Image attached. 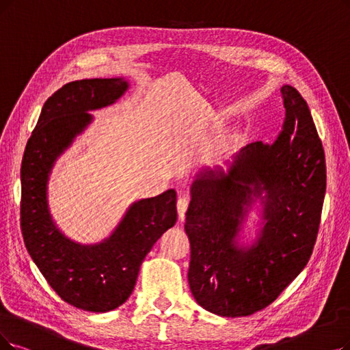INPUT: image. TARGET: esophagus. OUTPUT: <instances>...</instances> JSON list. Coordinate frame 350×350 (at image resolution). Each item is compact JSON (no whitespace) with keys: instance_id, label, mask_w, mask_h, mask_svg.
<instances>
[{"instance_id":"obj_1","label":"esophagus","mask_w":350,"mask_h":350,"mask_svg":"<svg viewBox=\"0 0 350 350\" xmlns=\"http://www.w3.org/2000/svg\"><path fill=\"white\" fill-rule=\"evenodd\" d=\"M176 208H178L179 221H184L185 213H187V208H188V198L180 197V198L178 200V202H176Z\"/></svg>"}]
</instances>
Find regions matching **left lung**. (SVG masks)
Here are the masks:
<instances>
[{
  "instance_id": "8db88e82",
  "label": "left lung",
  "mask_w": 350,
  "mask_h": 350,
  "mask_svg": "<svg viewBox=\"0 0 350 350\" xmlns=\"http://www.w3.org/2000/svg\"><path fill=\"white\" fill-rule=\"evenodd\" d=\"M280 93L284 119L274 142L250 144L222 166L202 167L189 188L188 282L197 303L218 316H248L273 303L316 241L325 152L301 94L290 85Z\"/></svg>"
}]
</instances>
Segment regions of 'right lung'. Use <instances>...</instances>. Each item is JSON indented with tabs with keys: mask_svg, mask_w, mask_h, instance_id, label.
<instances>
[{
	"mask_svg": "<svg viewBox=\"0 0 350 350\" xmlns=\"http://www.w3.org/2000/svg\"><path fill=\"white\" fill-rule=\"evenodd\" d=\"M124 77L70 81L44 103L21 163V231L33 261L57 295L77 309L106 313L129 299L141 264L176 222V192L132 202L109 237L81 244L53 218L49 180L63 153L94 118L89 111L116 103Z\"/></svg>",
	"mask_w": 350,
	"mask_h": 350,
	"instance_id": "add662e5",
	"label": "right lung"
}]
</instances>
